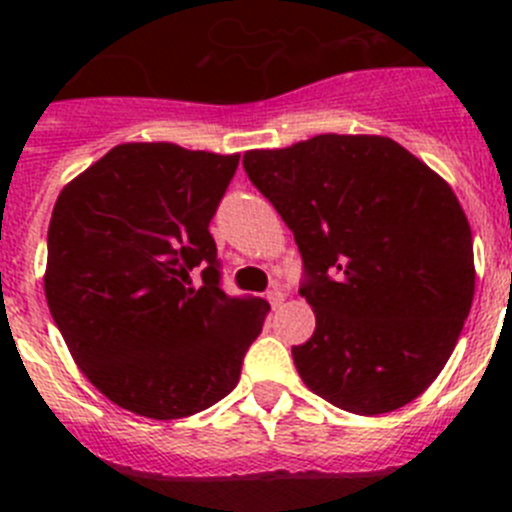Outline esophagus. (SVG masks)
I'll list each match as a JSON object with an SVG mask.
<instances>
[{"instance_id":"obj_1","label":"esophagus","mask_w":512,"mask_h":512,"mask_svg":"<svg viewBox=\"0 0 512 512\" xmlns=\"http://www.w3.org/2000/svg\"><path fill=\"white\" fill-rule=\"evenodd\" d=\"M266 300H269V305L274 307V310H277V307L284 302V292H282V289H279V287H274V289H271V292H269V295H266Z\"/></svg>"}]
</instances>
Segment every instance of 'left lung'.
I'll list each match as a JSON object with an SVG mask.
<instances>
[{
    "label": "left lung",
    "instance_id": "8db88e82",
    "mask_svg": "<svg viewBox=\"0 0 512 512\" xmlns=\"http://www.w3.org/2000/svg\"><path fill=\"white\" fill-rule=\"evenodd\" d=\"M243 169L302 253L315 312L292 346L302 382L356 415L423 395L474 300L472 228L449 182L384 135L246 151Z\"/></svg>",
    "mask_w": 512,
    "mask_h": 512
}]
</instances>
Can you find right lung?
<instances>
[{
	"mask_svg": "<svg viewBox=\"0 0 512 512\" xmlns=\"http://www.w3.org/2000/svg\"><path fill=\"white\" fill-rule=\"evenodd\" d=\"M238 158L122 143L58 194L45 300L84 377L130 413L176 420L223 400L264 328L269 302L220 289L207 230Z\"/></svg>",
	"mask_w": 512,
	"mask_h": 512,
	"instance_id": "1",
	"label": "right lung"
}]
</instances>
